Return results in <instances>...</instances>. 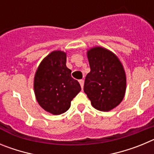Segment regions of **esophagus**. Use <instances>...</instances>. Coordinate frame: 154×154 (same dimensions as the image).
Returning <instances> with one entry per match:
<instances>
[{
  "mask_svg": "<svg viewBox=\"0 0 154 154\" xmlns=\"http://www.w3.org/2000/svg\"><path fill=\"white\" fill-rule=\"evenodd\" d=\"M79 83L80 85H81L82 89H83V86H84V80L83 79H80L79 80Z\"/></svg>",
  "mask_w": 154,
  "mask_h": 154,
  "instance_id": "1",
  "label": "esophagus"
}]
</instances>
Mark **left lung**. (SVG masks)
<instances>
[{"instance_id": "obj_1", "label": "left lung", "mask_w": 154, "mask_h": 154, "mask_svg": "<svg viewBox=\"0 0 154 154\" xmlns=\"http://www.w3.org/2000/svg\"><path fill=\"white\" fill-rule=\"evenodd\" d=\"M87 55L91 71L85 77L84 92L94 108L109 111L124 97L126 79L123 65L113 53L103 48H93Z\"/></svg>"}]
</instances>
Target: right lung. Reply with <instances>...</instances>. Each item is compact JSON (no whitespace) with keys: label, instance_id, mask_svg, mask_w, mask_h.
Listing matches in <instances>:
<instances>
[{"label":"right lung","instance_id":"add662e5","mask_svg":"<svg viewBox=\"0 0 154 154\" xmlns=\"http://www.w3.org/2000/svg\"><path fill=\"white\" fill-rule=\"evenodd\" d=\"M66 67V54L55 51L43 59L35 73L34 89L39 105L54 115L66 112L81 91L77 80Z\"/></svg>","mask_w":154,"mask_h":154}]
</instances>
